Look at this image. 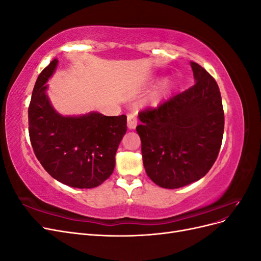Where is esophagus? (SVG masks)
I'll use <instances>...</instances> for the list:
<instances>
[{"label":"esophagus","mask_w":261,"mask_h":261,"mask_svg":"<svg viewBox=\"0 0 261 261\" xmlns=\"http://www.w3.org/2000/svg\"><path fill=\"white\" fill-rule=\"evenodd\" d=\"M127 126L129 129H135L137 126V117L135 114H128L127 115Z\"/></svg>","instance_id":"1"}]
</instances>
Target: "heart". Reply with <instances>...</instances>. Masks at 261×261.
I'll return each instance as SVG.
<instances>
[{"label":"heart","mask_w":261,"mask_h":261,"mask_svg":"<svg viewBox=\"0 0 261 261\" xmlns=\"http://www.w3.org/2000/svg\"><path fill=\"white\" fill-rule=\"evenodd\" d=\"M171 87V82L170 81H165L162 85H161V90L162 91H165V90H168L169 88Z\"/></svg>","instance_id":"b5f03b06"}]
</instances>
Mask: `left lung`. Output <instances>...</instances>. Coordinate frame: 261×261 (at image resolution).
Listing matches in <instances>:
<instances>
[{
	"instance_id": "obj_1",
	"label": "left lung",
	"mask_w": 261,
	"mask_h": 261,
	"mask_svg": "<svg viewBox=\"0 0 261 261\" xmlns=\"http://www.w3.org/2000/svg\"><path fill=\"white\" fill-rule=\"evenodd\" d=\"M191 66L193 87L138 114L145 170L163 188H179L203 177L222 144L224 112L218 84L199 64L191 62Z\"/></svg>"
}]
</instances>
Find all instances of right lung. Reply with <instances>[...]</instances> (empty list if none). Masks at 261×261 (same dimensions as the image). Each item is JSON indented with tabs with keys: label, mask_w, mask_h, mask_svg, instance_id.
Masks as SVG:
<instances>
[{
	"label": "right lung",
	"mask_w": 261,
	"mask_h": 261,
	"mask_svg": "<svg viewBox=\"0 0 261 261\" xmlns=\"http://www.w3.org/2000/svg\"><path fill=\"white\" fill-rule=\"evenodd\" d=\"M54 59L39 75L28 109L29 137L37 159L62 184L75 188L101 185L113 173L115 153L127 130L126 115L99 112L64 116L49 100L46 82L58 66Z\"/></svg>",
	"instance_id": "obj_1"
}]
</instances>
